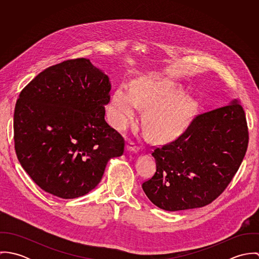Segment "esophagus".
<instances>
[{"label": "esophagus", "instance_id": "esophagus-1", "mask_svg": "<svg viewBox=\"0 0 259 259\" xmlns=\"http://www.w3.org/2000/svg\"><path fill=\"white\" fill-rule=\"evenodd\" d=\"M139 150H140V148L138 146H136V144L133 142L128 143L125 147V151H127V152H139Z\"/></svg>", "mask_w": 259, "mask_h": 259}]
</instances>
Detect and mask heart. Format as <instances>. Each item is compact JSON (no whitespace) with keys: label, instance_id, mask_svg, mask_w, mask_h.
<instances>
[{"label":"heart","instance_id":"b5f03b06","mask_svg":"<svg viewBox=\"0 0 259 259\" xmlns=\"http://www.w3.org/2000/svg\"><path fill=\"white\" fill-rule=\"evenodd\" d=\"M180 89L170 80L143 76L132 89L120 84L113 92L108 109L111 124L124 130L137 115L139 107L145 108L144 122L154 139L169 140L182 134L195 111L193 99L177 95Z\"/></svg>","mask_w":259,"mask_h":259}]
</instances>
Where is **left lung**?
Listing matches in <instances>:
<instances>
[{
  "instance_id": "obj_1",
  "label": "left lung",
  "mask_w": 259,
  "mask_h": 259,
  "mask_svg": "<svg viewBox=\"0 0 259 259\" xmlns=\"http://www.w3.org/2000/svg\"><path fill=\"white\" fill-rule=\"evenodd\" d=\"M248 146L245 113L237 100L196 115L176 141L154 148V176L143 184L157 207H202L219 197L238 170Z\"/></svg>"
}]
</instances>
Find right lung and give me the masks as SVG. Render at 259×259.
<instances>
[{
	"mask_svg": "<svg viewBox=\"0 0 259 259\" xmlns=\"http://www.w3.org/2000/svg\"><path fill=\"white\" fill-rule=\"evenodd\" d=\"M111 88L107 74L80 58L46 69L21 92L15 149L42 190L65 199L84 195L123 153V138L105 119Z\"/></svg>",
	"mask_w": 259,
	"mask_h": 259,
	"instance_id": "right-lung-1",
	"label": "right lung"
}]
</instances>
